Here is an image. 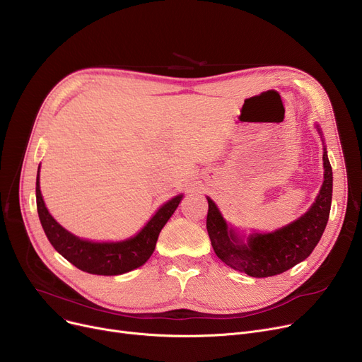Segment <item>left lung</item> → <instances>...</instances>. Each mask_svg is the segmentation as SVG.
I'll return each mask as SVG.
<instances>
[{
    "label": "left lung",
    "mask_w": 362,
    "mask_h": 362,
    "mask_svg": "<svg viewBox=\"0 0 362 362\" xmlns=\"http://www.w3.org/2000/svg\"><path fill=\"white\" fill-rule=\"evenodd\" d=\"M322 161L325 182L310 210L273 233L251 235L248 243L239 240L235 232L227 227L216 204L206 198V230L216 255L229 267L252 277L280 274L310 257L326 229L332 205L333 173L326 151Z\"/></svg>",
    "instance_id": "8db88e82"
}]
</instances>
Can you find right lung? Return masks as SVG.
Instances as JSON below:
<instances>
[{
	"instance_id": "obj_1",
	"label": "right lung",
	"mask_w": 362,
	"mask_h": 362,
	"mask_svg": "<svg viewBox=\"0 0 362 362\" xmlns=\"http://www.w3.org/2000/svg\"><path fill=\"white\" fill-rule=\"evenodd\" d=\"M182 195L165 202L144 229L132 239L116 243H97L79 239L57 223L48 213L40 189V168L36 177V208L44 232L55 248L74 267L100 276H117L135 270L145 264L156 250L164 224L176 211Z\"/></svg>"
}]
</instances>
